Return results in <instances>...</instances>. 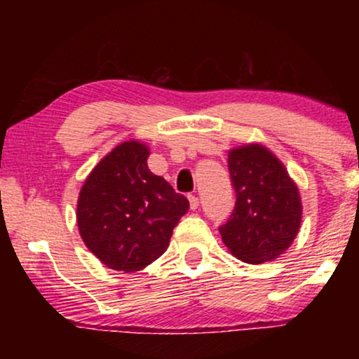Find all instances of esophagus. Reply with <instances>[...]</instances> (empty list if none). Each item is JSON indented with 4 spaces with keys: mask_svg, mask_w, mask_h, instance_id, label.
<instances>
[{
    "mask_svg": "<svg viewBox=\"0 0 359 359\" xmlns=\"http://www.w3.org/2000/svg\"><path fill=\"white\" fill-rule=\"evenodd\" d=\"M187 199H189V204H191V209L199 208V197H197L196 194H189Z\"/></svg>",
    "mask_w": 359,
    "mask_h": 359,
    "instance_id": "esophagus-1",
    "label": "esophagus"
}]
</instances>
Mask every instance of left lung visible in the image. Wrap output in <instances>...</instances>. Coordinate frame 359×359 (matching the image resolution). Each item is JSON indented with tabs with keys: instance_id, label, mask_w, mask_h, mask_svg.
Here are the masks:
<instances>
[{
	"instance_id": "obj_1",
	"label": "left lung",
	"mask_w": 359,
	"mask_h": 359,
	"mask_svg": "<svg viewBox=\"0 0 359 359\" xmlns=\"http://www.w3.org/2000/svg\"><path fill=\"white\" fill-rule=\"evenodd\" d=\"M228 170L236 203L224 224L222 241L246 263H263L282 255L297 236L302 204L285 167L262 145L229 151Z\"/></svg>"
}]
</instances>
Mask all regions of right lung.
Masks as SVG:
<instances>
[{
	"label": "right lung",
	"instance_id": "right-lung-1",
	"mask_svg": "<svg viewBox=\"0 0 359 359\" xmlns=\"http://www.w3.org/2000/svg\"><path fill=\"white\" fill-rule=\"evenodd\" d=\"M148 148L123 142L97 163L79 194L77 226L109 269L138 271L165 253L189 201L147 165Z\"/></svg>",
	"mask_w": 359,
	"mask_h": 359
}]
</instances>
